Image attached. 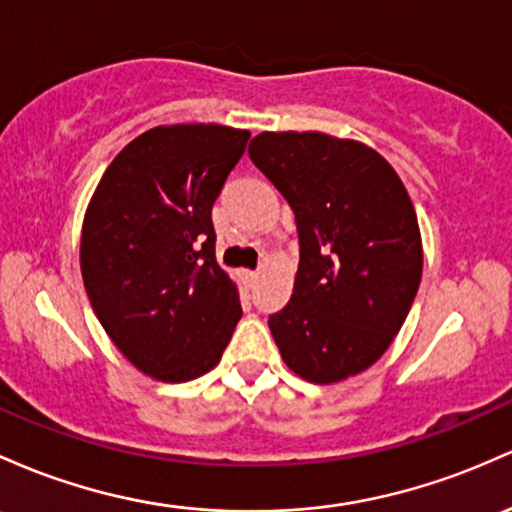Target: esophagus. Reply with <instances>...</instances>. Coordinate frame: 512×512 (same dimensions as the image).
<instances>
[{"label": "esophagus", "instance_id": "1", "mask_svg": "<svg viewBox=\"0 0 512 512\" xmlns=\"http://www.w3.org/2000/svg\"><path fill=\"white\" fill-rule=\"evenodd\" d=\"M243 282L252 289V286H255V282H257V272H250V269H245V272H243Z\"/></svg>", "mask_w": 512, "mask_h": 512}]
</instances>
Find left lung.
I'll use <instances>...</instances> for the list:
<instances>
[{
	"mask_svg": "<svg viewBox=\"0 0 512 512\" xmlns=\"http://www.w3.org/2000/svg\"><path fill=\"white\" fill-rule=\"evenodd\" d=\"M247 153L299 228L294 294L269 316L286 367L313 384L364 372L389 350L423 274L401 177L369 145L318 131H265Z\"/></svg>",
	"mask_w": 512,
	"mask_h": 512,
	"instance_id": "1",
	"label": "left lung"
}]
</instances>
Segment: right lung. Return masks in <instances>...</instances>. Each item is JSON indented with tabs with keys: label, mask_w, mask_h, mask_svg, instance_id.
<instances>
[{
	"label": "right lung",
	"mask_w": 512,
	"mask_h": 512,
	"mask_svg": "<svg viewBox=\"0 0 512 512\" xmlns=\"http://www.w3.org/2000/svg\"><path fill=\"white\" fill-rule=\"evenodd\" d=\"M247 138L216 123L150 128L106 167L84 213L89 303L123 357L153 379L209 372L243 316L238 286L216 262L211 209Z\"/></svg>",
	"instance_id": "add662e5"
}]
</instances>
